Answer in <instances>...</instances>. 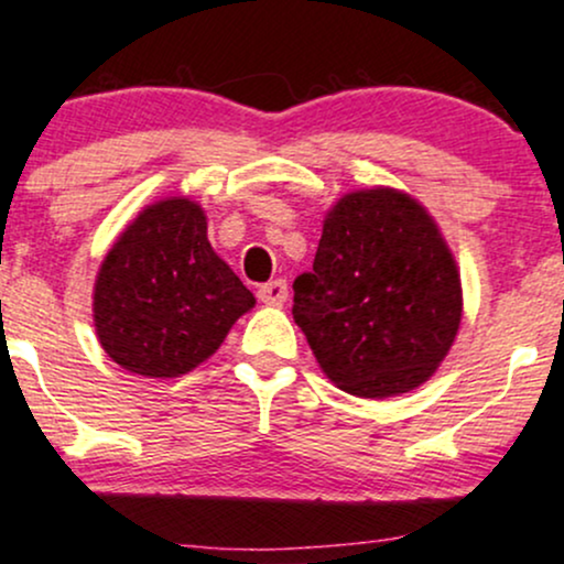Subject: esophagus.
I'll return each instance as SVG.
<instances>
[{
	"mask_svg": "<svg viewBox=\"0 0 564 564\" xmlns=\"http://www.w3.org/2000/svg\"><path fill=\"white\" fill-rule=\"evenodd\" d=\"M259 300H262L264 305H283V302L289 300V283L283 281V278L264 283V286H259Z\"/></svg>",
	"mask_w": 564,
	"mask_h": 564,
	"instance_id": "obj_1",
	"label": "esophagus"
}]
</instances>
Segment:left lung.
<instances>
[{
    "label": "left lung",
    "instance_id": "8db88e82",
    "mask_svg": "<svg viewBox=\"0 0 564 564\" xmlns=\"http://www.w3.org/2000/svg\"><path fill=\"white\" fill-rule=\"evenodd\" d=\"M292 313L321 372L345 393H410L460 329V270L423 203L393 187L356 189L326 212Z\"/></svg>",
    "mask_w": 564,
    "mask_h": 564
}]
</instances>
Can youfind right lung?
<instances>
[{"mask_svg": "<svg viewBox=\"0 0 564 564\" xmlns=\"http://www.w3.org/2000/svg\"><path fill=\"white\" fill-rule=\"evenodd\" d=\"M257 305L208 243L200 203L163 197L141 212L98 268L93 324L101 348L128 372L171 380L192 372Z\"/></svg>", "mask_w": 564, "mask_h": 564, "instance_id": "right-lung-1", "label": "right lung"}]
</instances>
